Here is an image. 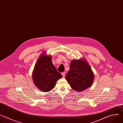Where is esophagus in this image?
I'll return each mask as SVG.
<instances>
[{"instance_id": "esophagus-1", "label": "esophagus", "mask_w": 123, "mask_h": 123, "mask_svg": "<svg viewBox=\"0 0 123 123\" xmlns=\"http://www.w3.org/2000/svg\"><path fill=\"white\" fill-rule=\"evenodd\" d=\"M61 74H62V75L63 77H65V72L62 73Z\"/></svg>"}]
</instances>
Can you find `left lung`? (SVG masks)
I'll list each match as a JSON object with an SVG mask.
<instances>
[{
  "instance_id": "8db88e82",
  "label": "left lung",
  "mask_w": 123,
  "mask_h": 123,
  "mask_svg": "<svg viewBox=\"0 0 123 123\" xmlns=\"http://www.w3.org/2000/svg\"><path fill=\"white\" fill-rule=\"evenodd\" d=\"M92 68L85 59L73 60L66 76V79L72 88L78 92L89 87L94 80Z\"/></svg>"
}]
</instances>
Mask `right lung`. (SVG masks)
Listing matches in <instances>:
<instances>
[{"mask_svg":"<svg viewBox=\"0 0 123 123\" xmlns=\"http://www.w3.org/2000/svg\"><path fill=\"white\" fill-rule=\"evenodd\" d=\"M51 56L43 53L39 57L32 72L34 85L40 91L48 92L54 89L57 81L62 77L61 74L51 62Z\"/></svg>","mask_w":123,"mask_h":123,"instance_id":"obj_1","label":"right lung"}]
</instances>
